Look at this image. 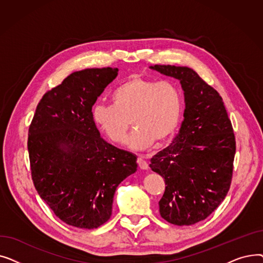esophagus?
<instances>
[{"label":"esophagus","mask_w":263,"mask_h":263,"mask_svg":"<svg viewBox=\"0 0 263 263\" xmlns=\"http://www.w3.org/2000/svg\"><path fill=\"white\" fill-rule=\"evenodd\" d=\"M137 164H139L141 170H148V163L144 160L142 156H139V158H137Z\"/></svg>","instance_id":"34e87169"}]
</instances>
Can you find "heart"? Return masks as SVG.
<instances>
[{
	"instance_id": "obj_1",
	"label": "heart",
	"mask_w": 263,
	"mask_h": 263,
	"mask_svg": "<svg viewBox=\"0 0 263 263\" xmlns=\"http://www.w3.org/2000/svg\"><path fill=\"white\" fill-rule=\"evenodd\" d=\"M110 101L112 104L93 106V121L110 142L122 145L131 120L135 129L128 145L133 150H145L156 141H167L181 119L182 95L170 81L157 83L133 76L114 89Z\"/></svg>"
}]
</instances>
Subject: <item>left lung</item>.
<instances>
[{"label": "left lung", "instance_id": "left-lung-1", "mask_svg": "<svg viewBox=\"0 0 263 263\" xmlns=\"http://www.w3.org/2000/svg\"><path fill=\"white\" fill-rule=\"evenodd\" d=\"M150 69L180 82L185 109L173 143L150 160L165 180L160 214L168 223L193 225L208 217L230 187L236 140L222 97L189 67Z\"/></svg>", "mask_w": 263, "mask_h": 263}]
</instances>
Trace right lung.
<instances>
[{
    "instance_id": "obj_1",
    "label": "right lung",
    "mask_w": 263,
    "mask_h": 263,
    "mask_svg": "<svg viewBox=\"0 0 263 263\" xmlns=\"http://www.w3.org/2000/svg\"><path fill=\"white\" fill-rule=\"evenodd\" d=\"M118 69L68 76L37 105L27 149L39 196L66 224L98 228L112 215L117 186L137 170L136 156L104 141L91 108Z\"/></svg>"
}]
</instances>
